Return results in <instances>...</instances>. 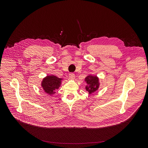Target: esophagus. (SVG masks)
<instances>
[{
  "label": "esophagus",
  "mask_w": 148,
  "mask_h": 148,
  "mask_svg": "<svg viewBox=\"0 0 148 148\" xmlns=\"http://www.w3.org/2000/svg\"><path fill=\"white\" fill-rule=\"evenodd\" d=\"M69 78L71 79H74L75 78V74L74 73H70L69 74Z\"/></svg>",
  "instance_id": "esophagus-1"
}]
</instances>
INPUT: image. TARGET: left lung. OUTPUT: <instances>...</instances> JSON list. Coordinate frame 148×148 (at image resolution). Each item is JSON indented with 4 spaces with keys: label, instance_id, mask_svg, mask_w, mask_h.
Listing matches in <instances>:
<instances>
[{
    "label": "left lung",
    "instance_id": "8db88e82",
    "mask_svg": "<svg viewBox=\"0 0 148 148\" xmlns=\"http://www.w3.org/2000/svg\"><path fill=\"white\" fill-rule=\"evenodd\" d=\"M84 81L87 84L86 89L89 94H92L97 91L99 87V78L96 75H88L85 78Z\"/></svg>",
    "mask_w": 148,
    "mask_h": 148
}]
</instances>
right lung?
<instances>
[{"label": "right lung", "mask_w": 148, "mask_h": 148, "mask_svg": "<svg viewBox=\"0 0 148 148\" xmlns=\"http://www.w3.org/2000/svg\"><path fill=\"white\" fill-rule=\"evenodd\" d=\"M62 80V78L53 75H47L41 81V86L46 94L52 96L56 94V91L60 87Z\"/></svg>", "instance_id": "right-lung-1"}]
</instances>
